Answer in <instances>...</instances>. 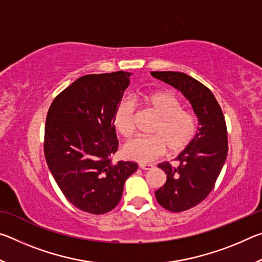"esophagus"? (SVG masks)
<instances>
[{
  "label": "esophagus",
  "instance_id": "obj_1",
  "mask_svg": "<svg viewBox=\"0 0 262 262\" xmlns=\"http://www.w3.org/2000/svg\"><path fill=\"white\" fill-rule=\"evenodd\" d=\"M140 167L142 168V170L148 171V170H151L154 165H152V164H140Z\"/></svg>",
  "mask_w": 262,
  "mask_h": 262
}]
</instances>
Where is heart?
Returning a JSON list of instances; mask_svg holds the SVG:
<instances>
[{
	"instance_id": "obj_1",
	"label": "heart",
	"mask_w": 262,
	"mask_h": 262,
	"mask_svg": "<svg viewBox=\"0 0 262 262\" xmlns=\"http://www.w3.org/2000/svg\"><path fill=\"white\" fill-rule=\"evenodd\" d=\"M145 104L157 114L159 120L150 137H135L123 147L125 156L140 163L152 162L168 150L177 155L188 147L198 133L195 114L184 110L181 100L170 91L148 96ZM136 104L130 98L122 99L113 117L114 126L122 137L129 139L135 132Z\"/></svg>"
}]
</instances>
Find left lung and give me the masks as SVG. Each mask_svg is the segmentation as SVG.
I'll use <instances>...</instances> for the list:
<instances>
[{
    "instance_id": "left-lung-1",
    "label": "left lung",
    "mask_w": 262,
    "mask_h": 262,
    "mask_svg": "<svg viewBox=\"0 0 262 262\" xmlns=\"http://www.w3.org/2000/svg\"><path fill=\"white\" fill-rule=\"evenodd\" d=\"M151 75L183 92L199 119L195 139L176 158L177 165L158 164L166 183L155 192L159 205L172 212L201 203L214 188L228 155L225 119L215 96L206 85L179 72H152Z\"/></svg>"
}]
</instances>
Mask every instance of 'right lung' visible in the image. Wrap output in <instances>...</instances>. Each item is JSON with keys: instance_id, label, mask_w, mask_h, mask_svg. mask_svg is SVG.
Wrapping results in <instances>:
<instances>
[{"instance_id": "right-lung-1", "label": "right lung", "mask_w": 262, "mask_h": 262, "mask_svg": "<svg viewBox=\"0 0 262 262\" xmlns=\"http://www.w3.org/2000/svg\"><path fill=\"white\" fill-rule=\"evenodd\" d=\"M130 73L79 77L53 100L45 126L47 165L66 199L85 212L101 215L120 201L137 163H112L119 141L114 112L129 85Z\"/></svg>"}]
</instances>
